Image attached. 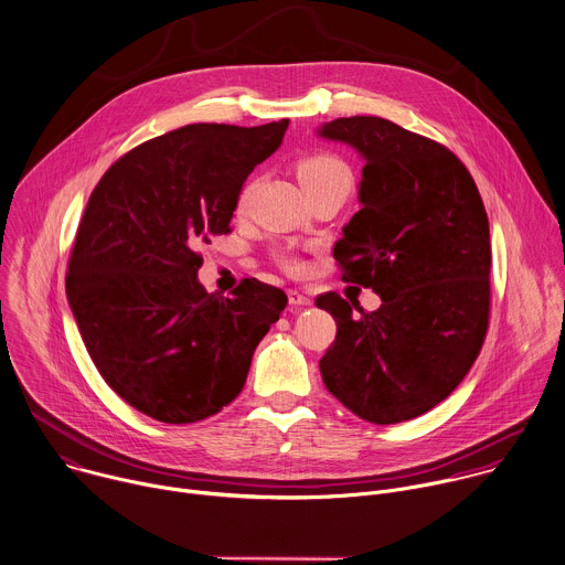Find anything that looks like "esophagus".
<instances>
[{"instance_id":"34e87169","label":"esophagus","mask_w":565,"mask_h":565,"mask_svg":"<svg viewBox=\"0 0 565 565\" xmlns=\"http://www.w3.org/2000/svg\"><path fill=\"white\" fill-rule=\"evenodd\" d=\"M288 301H290V306H295V308H299V306H310V303H312L310 297H308L306 292H299V290H288Z\"/></svg>"}]
</instances>
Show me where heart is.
<instances>
[{"label":"heart","instance_id":"b5f03b06","mask_svg":"<svg viewBox=\"0 0 565 565\" xmlns=\"http://www.w3.org/2000/svg\"><path fill=\"white\" fill-rule=\"evenodd\" d=\"M297 174H299L303 191H315V188H323V185H330V183H345V185L352 183L350 168L334 154L306 157L299 163ZM246 198H248V188L239 198V206H244Z\"/></svg>","mask_w":565,"mask_h":565}]
</instances>
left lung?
Masks as SVG:
<instances>
[{"label": "left lung", "mask_w": 565, "mask_h": 565, "mask_svg": "<svg viewBox=\"0 0 565 565\" xmlns=\"http://www.w3.org/2000/svg\"><path fill=\"white\" fill-rule=\"evenodd\" d=\"M317 137L363 159L361 209L334 259L341 279L382 297L372 312L334 292L315 301L337 321L319 361L323 384L370 424L415 419L463 382L486 337L490 226L481 195L448 148L388 119L341 117Z\"/></svg>", "instance_id": "1"}]
</instances>
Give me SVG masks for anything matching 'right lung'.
Segmentation results:
<instances>
[{
    "instance_id": "right-lung-1",
    "label": "right lung",
    "mask_w": 565,
    "mask_h": 565,
    "mask_svg": "<svg viewBox=\"0 0 565 565\" xmlns=\"http://www.w3.org/2000/svg\"><path fill=\"white\" fill-rule=\"evenodd\" d=\"M288 124L181 126L117 159L88 200L68 306L104 382L157 422L195 424L228 406L288 303L257 279L231 297L198 279L200 246L228 233L246 177Z\"/></svg>"
}]
</instances>
